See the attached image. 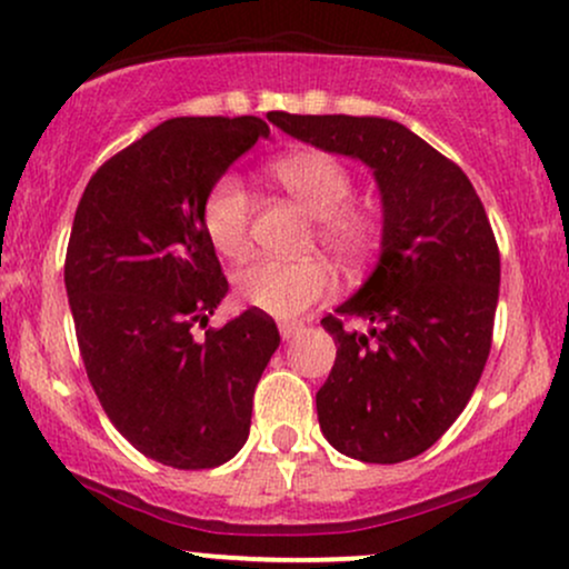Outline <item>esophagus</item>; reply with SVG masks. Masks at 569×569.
I'll list each match as a JSON object with an SVG mask.
<instances>
[{"mask_svg": "<svg viewBox=\"0 0 569 569\" xmlns=\"http://www.w3.org/2000/svg\"><path fill=\"white\" fill-rule=\"evenodd\" d=\"M278 331H280V337H283V339H291L293 335H299V331H302V326L283 321V323H278Z\"/></svg>", "mask_w": 569, "mask_h": 569, "instance_id": "esophagus-1", "label": "esophagus"}]
</instances>
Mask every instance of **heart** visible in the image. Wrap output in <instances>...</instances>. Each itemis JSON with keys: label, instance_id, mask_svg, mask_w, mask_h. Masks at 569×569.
I'll return each mask as SVG.
<instances>
[{"label": "heart", "instance_id": "1", "mask_svg": "<svg viewBox=\"0 0 569 569\" xmlns=\"http://www.w3.org/2000/svg\"><path fill=\"white\" fill-rule=\"evenodd\" d=\"M272 176L316 217V238L337 262L356 264L380 243V224L363 208L350 206L356 181L342 160L323 152H299L272 162ZM253 200L238 176H221L202 200V230L221 257H240L251 234ZM335 289L321 259H253L234 272V293L253 310L297 318Z\"/></svg>", "mask_w": 569, "mask_h": 569}]
</instances>
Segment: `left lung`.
I'll list each match as a JSON object with an SVG mask.
<instances>
[{"label":"left lung","mask_w":569,"mask_h":569,"mask_svg":"<svg viewBox=\"0 0 569 569\" xmlns=\"http://www.w3.org/2000/svg\"><path fill=\"white\" fill-rule=\"evenodd\" d=\"M286 133L375 168L382 257L363 289L323 318L337 358L316 393L323 436L363 462L409 460L471 401L492 348L500 251L460 166L382 117L270 112ZM363 317L369 336L343 323Z\"/></svg>","instance_id":"left-lung-1"}]
</instances>
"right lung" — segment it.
<instances>
[{
    "mask_svg": "<svg viewBox=\"0 0 569 569\" xmlns=\"http://www.w3.org/2000/svg\"><path fill=\"white\" fill-rule=\"evenodd\" d=\"M267 133L259 117L162 122L90 176L71 224L63 280L88 380L112 426L179 471L240 452L253 390L280 345L259 310L208 329L227 278L202 200Z\"/></svg>",
    "mask_w": 569,
    "mask_h": 569,
    "instance_id": "right-lung-1",
    "label": "right lung"
}]
</instances>
